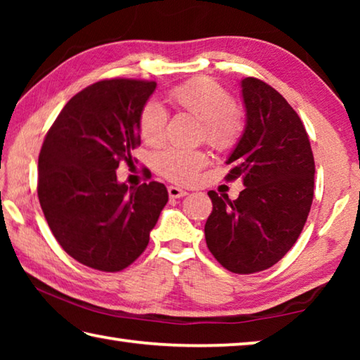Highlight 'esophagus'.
<instances>
[{
    "mask_svg": "<svg viewBox=\"0 0 360 360\" xmlns=\"http://www.w3.org/2000/svg\"><path fill=\"white\" fill-rule=\"evenodd\" d=\"M168 195L172 198H181V197H186L187 192L184 191V188L181 187H176V186H169L168 187Z\"/></svg>",
    "mask_w": 360,
    "mask_h": 360,
    "instance_id": "obj_1",
    "label": "esophagus"
}]
</instances>
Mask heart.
<instances>
[{"label":"heart","instance_id":"b5f03b06","mask_svg":"<svg viewBox=\"0 0 360 360\" xmlns=\"http://www.w3.org/2000/svg\"><path fill=\"white\" fill-rule=\"evenodd\" d=\"M169 100L181 111L192 114L203 124L205 138L212 148L229 150L243 133L241 112L235 108L233 96L212 79H193L169 92ZM167 111L158 101L146 103L139 115V131L146 144L158 146L165 139ZM208 157L200 150L167 149L158 154L157 168L167 179L191 184L206 167Z\"/></svg>","mask_w":360,"mask_h":360}]
</instances>
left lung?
Segmentation results:
<instances>
[{
	"label": "left lung",
	"instance_id": "8db88e82",
	"mask_svg": "<svg viewBox=\"0 0 360 360\" xmlns=\"http://www.w3.org/2000/svg\"><path fill=\"white\" fill-rule=\"evenodd\" d=\"M245 131L227 158L238 198L210 191L205 224L211 254L231 273L266 270L295 245L311 210L314 158L307 130L284 96L255 77L241 81Z\"/></svg>",
	"mask_w": 360,
	"mask_h": 360
}]
</instances>
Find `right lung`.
<instances>
[{"mask_svg":"<svg viewBox=\"0 0 360 360\" xmlns=\"http://www.w3.org/2000/svg\"><path fill=\"white\" fill-rule=\"evenodd\" d=\"M154 81L106 79L66 103L38 160V197L53 236L72 259L100 271L131 265L149 243L168 191L129 187L115 169L141 144L139 115Z\"/></svg>","mask_w":360,"mask_h":360,"instance_id":"obj_1","label":"right lung"}]
</instances>
